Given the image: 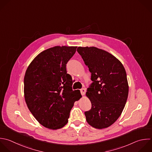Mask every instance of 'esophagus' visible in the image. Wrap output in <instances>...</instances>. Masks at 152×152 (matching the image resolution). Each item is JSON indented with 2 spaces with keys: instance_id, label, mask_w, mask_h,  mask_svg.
<instances>
[{
  "instance_id": "34e87169",
  "label": "esophagus",
  "mask_w": 152,
  "mask_h": 152,
  "mask_svg": "<svg viewBox=\"0 0 152 152\" xmlns=\"http://www.w3.org/2000/svg\"><path fill=\"white\" fill-rule=\"evenodd\" d=\"M80 91H81V93L82 94V96H84L86 93V90L85 88H81L80 90Z\"/></svg>"
}]
</instances>
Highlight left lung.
<instances>
[{
    "label": "left lung",
    "mask_w": 152,
    "mask_h": 152,
    "mask_svg": "<svg viewBox=\"0 0 152 152\" xmlns=\"http://www.w3.org/2000/svg\"><path fill=\"white\" fill-rule=\"evenodd\" d=\"M77 52L91 73L93 83L86 96L91 109L85 112L91 126L103 129L112 125L121 116L128 95L125 69L113 55L96 47H78Z\"/></svg>",
    "instance_id": "obj_1"
}]
</instances>
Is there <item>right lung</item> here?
Listing matches in <instances>:
<instances>
[{
	"instance_id": "add662e5",
	"label": "right lung",
	"mask_w": 152,
	"mask_h": 152,
	"mask_svg": "<svg viewBox=\"0 0 152 152\" xmlns=\"http://www.w3.org/2000/svg\"><path fill=\"white\" fill-rule=\"evenodd\" d=\"M77 46H55L40 53L28 66L24 76V98L36 120L45 127L58 129L68 122L75 101L82 96L72 90V80L66 64Z\"/></svg>"
}]
</instances>
